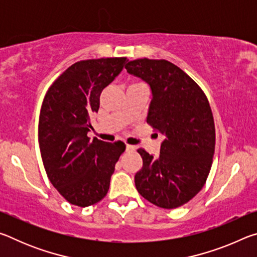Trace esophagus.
I'll list each match as a JSON object with an SVG mask.
<instances>
[{
  "label": "esophagus",
  "instance_id": "1",
  "mask_svg": "<svg viewBox=\"0 0 257 257\" xmlns=\"http://www.w3.org/2000/svg\"><path fill=\"white\" fill-rule=\"evenodd\" d=\"M125 151H127L128 153H133V152L136 151V147L133 146V145H127V146H125Z\"/></svg>",
  "mask_w": 257,
  "mask_h": 257
}]
</instances>
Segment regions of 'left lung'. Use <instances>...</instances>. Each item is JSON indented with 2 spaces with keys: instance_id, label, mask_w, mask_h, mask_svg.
<instances>
[{
  "instance_id": "left-lung-1",
  "label": "left lung",
  "mask_w": 257,
  "mask_h": 257,
  "mask_svg": "<svg viewBox=\"0 0 257 257\" xmlns=\"http://www.w3.org/2000/svg\"><path fill=\"white\" fill-rule=\"evenodd\" d=\"M124 68L150 85L147 123L164 136L158 159L137 150L143 168L135 185L154 205L179 207L199 193L211 170L215 127L210 103L201 87L167 60L138 59Z\"/></svg>"
}]
</instances>
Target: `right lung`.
Masks as SVG:
<instances>
[{
	"label": "right lung",
	"mask_w": 257,
	"mask_h": 257,
	"mask_svg": "<svg viewBox=\"0 0 257 257\" xmlns=\"http://www.w3.org/2000/svg\"><path fill=\"white\" fill-rule=\"evenodd\" d=\"M127 58L84 60L69 67L47 90L38 122V143L46 175L67 201L86 207L107 194L122 142L87 136L99 95L114 80Z\"/></svg>",
	"instance_id": "1"
}]
</instances>
